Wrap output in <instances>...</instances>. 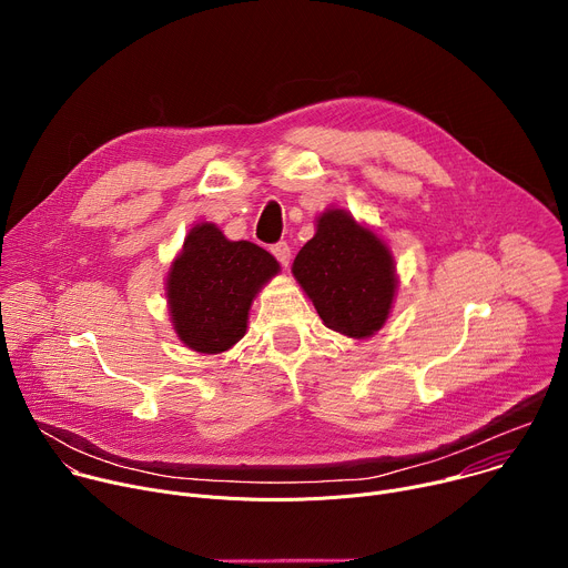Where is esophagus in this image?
<instances>
[{
    "label": "esophagus",
    "mask_w": 568,
    "mask_h": 568,
    "mask_svg": "<svg viewBox=\"0 0 568 568\" xmlns=\"http://www.w3.org/2000/svg\"><path fill=\"white\" fill-rule=\"evenodd\" d=\"M272 254L276 256V261L287 267L290 265V258H292V252H290V245L287 242H276V245H272Z\"/></svg>",
    "instance_id": "obj_1"
}]
</instances>
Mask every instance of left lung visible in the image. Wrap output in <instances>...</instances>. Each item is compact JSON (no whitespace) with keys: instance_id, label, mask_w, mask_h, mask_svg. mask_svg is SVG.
<instances>
[{"instance_id":"1","label":"left lung","mask_w":568,"mask_h":568,"mask_svg":"<svg viewBox=\"0 0 568 568\" xmlns=\"http://www.w3.org/2000/svg\"><path fill=\"white\" fill-rule=\"evenodd\" d=\"M292 274L335 333L364 339L390 314L397 276L386 242L344 209H328L296 254Z\"/></svg>"}]
</instances>
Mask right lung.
<instances>
[{"label": "right lung", "instance_id": "obj_1", "mask_svg": "<svg viewBox=\"0 0 568 568\" xmlns=\"http://www.w3.org/2000/svg\"><path fill=\"white\" fill-rule=\"evenodd\" d=\"M281 272L276 258L247 240H229L211 224H195L166 278L178 337L195 353L217 355L247 333L252 301Z\"/></svg>", "mask_w": 568, "mask_h": 568}]
</instances>
